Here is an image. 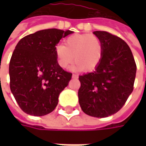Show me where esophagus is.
<instances>
[{
  "label": "esophagus",
  "mask_w": 146,
  "mask_h": 146,
  "mask_svg": "<svg viewBox=\"0 0 146 146\" xmlns=\"http://www.w3.org/2000/svg\"><path fill=\"white\" fill-rule=\"evenodd\" d=\"M72 76H73V78H77V77H78V75H76V74H73Z\"/></svg>",
  "instance_id": "esophagus-1"
}]
</instances>
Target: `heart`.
<instances>
[{"instance_id": "1", "label": "heart", "mask_w": 146, "mask_h": 146, "mask_svg": "<svg viewBox=\"0 0 146 146\" xmlns=\"http://www.w3.org/2000/svg\"><path fill=\"white\" fill-rule=\"evenodd\" d=\"M55 54L62 68H67L74 58L75 69L92 70L100 63L103 47L101 40L94 34H75L65 40V45L56 46Z\"/></svg>"}]
</instances>
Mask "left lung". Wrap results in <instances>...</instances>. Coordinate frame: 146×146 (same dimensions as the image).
Returning a JSON list of instances; mask_svg holds the SVG:
<instances>
[{
	"instance_id": "1",
	"label": "left lung",
	"mask_w": 146,
	"mask_h": 146,
	"mask_svg": "<svg viewBox=\"0 0 146 146\" xmlns=\"http://www.w3.org/2000/svg\"><path fill=\"white\" fill-rule=\"evenodd\" d=\"M103 54L95 71L79 76V103L87 115L102 118L117 113L134 89L136 63L123 40L106 31H95Z\"/></svg>"
}]
</instances>
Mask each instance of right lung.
<instances>
[{
	"mask_svg": "<svg viewBox=\"0 0 146 146\" xmlns=\"http://www.w3.org/2000/svg\"><path fill=\"white\" fill-rule=\"evenodd\" d=\"M71 30L48 29L19 41L9 63L10 88L24 113L40 116L57 106L58 96L71 80L58 64L55 46Z\"/></svg>",
	"mask_w": 146,
	"mask_h": 146,
	"instance_id": "1",
	"label": "right lung"
}]
</instances>
